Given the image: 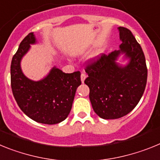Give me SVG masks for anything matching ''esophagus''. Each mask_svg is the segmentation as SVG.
I'll return each instance as SVG.
<instances>
[{
	"instance_id": "34e87169",
	"label": "esophagus",
	"mask_w": 160,
	"mask_h": 160,
	"mask_svg": "<svg viewBox=\"0 0 160 160\" xmlns=\"http://www.w3.org/2000/svg\"><path fill=\"white\" fill-rule=\"evenodd\" d=\"M86 78H87V74H86V73H85L84 72H83V73H82V74H81V81H82V83L84 82Z\"/></svg>"
}]
</instances>
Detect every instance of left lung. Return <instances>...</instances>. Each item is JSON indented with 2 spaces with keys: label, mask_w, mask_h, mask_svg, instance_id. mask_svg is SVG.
Here are the masks:
<instances>
[{
  "label": "left lung",
  "mask_w": 160,
  "mask_h": 160,
  "mask_svg": "<svg viewBox=\"0 0 160 160\" xmlns=\"http://www.w3.org/2000/svg\"><path fill=\"white\" fill-rule=\"evenodd\" d=\"M122 43L118 50L88 61L85 80L90 88L94 112L104 119L125 116L136 107L143 94L148 79L146 59L140 45L127 28L118 27ZM121 53L129 58L127 66L116 62Z\"/></svg>",
  "instance_id": "left-lung-1"
}]
</instances>
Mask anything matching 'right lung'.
Returning a JSON list of instances; mask_svg holds the SVG:
<instances>
[{
    "label": "right lung",
    "mask_w": 160,
    "mask_h": 160,
    "mask_svg": "<svg viewBox=\"0 0 160 160\" xmlns=\"http://www.w3.org/2000/svg\"><path fill=\"white\" fill-rule=\"evenodd\" d=\"M36 43L33 32H29L20 43L11 62V87L18 105L31 119L44 124H57L66 119L72 108L76 90L80 86L81 73H63L52 68L48 75L34 82L24 75L21 61Z\"/></svg>",
    "instance_id": "1"
}]
</instances>
